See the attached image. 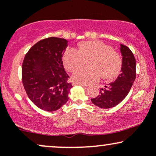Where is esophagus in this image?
<instances>
[{"mask_svg": "<svg viewBox=\"0 0 156 156\" xmlns=\"http://www.w3.org/2000/svg\"><path fill=\"white\" fill-rule=\"evenodd\" d=\"M73 86H76V85H80L82 86V87H87V85H86V84H83V83H77V82H73Z\"/></svg>", "mask_w": 156, "mask_h": 156, "instance_id": "34e87169", "label": "esophagus"}]
</instances>
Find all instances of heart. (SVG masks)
I'll return each mask as SVG.
<instances>
[{
  "instance_id": "obj_1",
  "label": "heart",
  "mask_w": 156,
  "mask_h": 156,
  "mask_svg": "<svg viewBox=\"0 0 156 156\" xmlns=\"http://www.w3.org/2000/svg\"><path fill=\"white\" fill-rule=\"evenodd\" d=\"M89 60V68L79 70ZM63 62L66 69L73 75V80L80 83H89L102 78L110 80L119 74L122 67V58L110 45L101 41L81 42L78 51L69 48L64 52Z\"/></svg>"
}]
</instances>
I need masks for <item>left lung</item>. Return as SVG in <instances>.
I'll return each instance as SVG.
<instances>
[{"mask_svg":"<svg viewBox=\"0 0 156 156\" xmlns=\"http://www.w3.org/2000/svg\"><path fill=\"white\" fill-rule=\"evenodd\" d=\"M122 55L121 73L117 80L105 85L100 91V94L91 101L97 106L102 108L114 107L121 103L128 95L136 78V62L130 48L121 44Z\"/></svg>","mask_w":156,"mask_h":156,"instance_id":"obj_1","label":"left lung"}]
</instances>
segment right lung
I'll use <instances>...</instances> for the list:
<instances>
[{"mask_svg":"<svg viewBox=\"0 0 156 156\" xmlns=\"http://www.w3.org/2000/svg\"><path fill=\"white\" fill-rule=\"evenodd\" d=\"M67 46L65 39H43L30 48L23 60V87L29 99L42 110L54 112L69 99L73 86L62 62Z\"/></svg>","mask_w":156,"mask_h":156,"instance_id":"1","label":"right lung"}]
</instances>
